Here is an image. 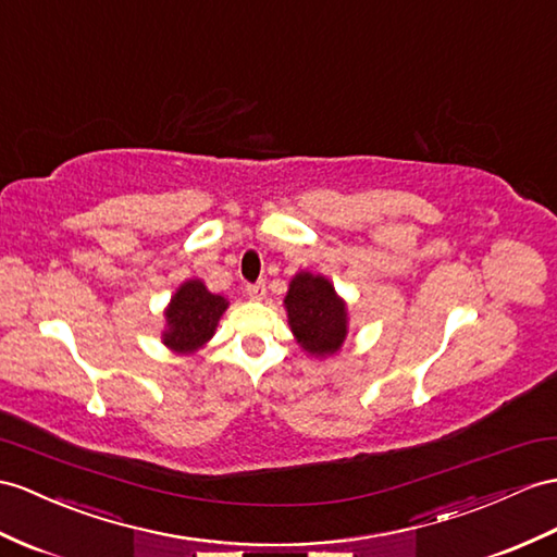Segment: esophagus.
Segmentation results:
<instances>
[{
	"label": "esophagus",
	"instance_id": "1",
	"mask_svg": "<svg viewBox=\"0 0 557 557\" xmlns=\"http://www.w3.org/2000/svg\"><path fill=\"white\" fill-rule=\"evenodd\" d=\"M246 293H248L250 300H255V302H262L264 297H267V286H264V283H252V286H248V288H246Z\"/></svg>",
	"mask_w": 557,
	"mask_h": 557
}]
</instances>
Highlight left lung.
I'll return each mask as SVG.
<instances>
[{
    "instance_id": "8db88e82",
    "label": "left lung",
    "mask_w": 557,
    "mask_h": 557,
    "mask_svg": "<svg viewBox=\"0 0 557 557\" xmlns=\"http://www.w3.org/2000/svg\"><path fill=\"white\" fill-rule=\"evenodd\" d=\"M283 307L297 345L309 357L329 359L343 349L349 333L347 302L323 274H295L283 297Z\"/></svg>"
}]
</instances>
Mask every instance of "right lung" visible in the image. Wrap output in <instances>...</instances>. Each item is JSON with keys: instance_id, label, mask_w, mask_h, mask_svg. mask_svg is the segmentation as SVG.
<instances>
[{"instance_id": "1", "label": "right lung", "mask_w": 557, "mask_h": 557, "mask_svg": "<svg viewBox=\"0 0 557 557\" xmlns=\"http://www.w3.org/2000/svg\"><path fill=\"white\" fill-rule=\"evenodd\" d=\"M226 309L228 300L224 295L210 293L200 278H186L162 311V345L174 355H196L212 341Z\"/></svg>"}]
</instances>
